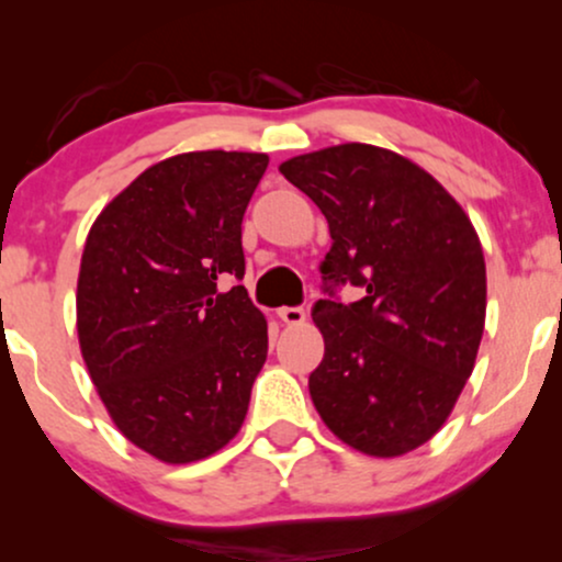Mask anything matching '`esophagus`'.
I'll return each instance as SVG.
<instances>
[{"label": "esophagus", "instance_id": "1", "mask_svg": "<svg viewBox=\"0 0 562 562\" xmlns=\"http://www.w3.org/2000/svg\"><path fill=\"white\" fill-rule=\"evenodd\" d=\"M277 317L285 322V325H301V322L306 319V312H303L301 306H282L280 312H277Z\"/></svg>", "mask_w": 562, "mask_h": 562}]
</instances>
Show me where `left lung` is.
Wrapping results in <instances>:
<instances>
[{
  "label": "left lung",
  "mask_w": 562,
  "mask_h": 562,
  "mask_svg": "<svg viewBox=\"0 0 562 562\" xmlns=\"http://www.w3.org/2000/svg\"><path fill=\"white\" fill-rule=\"evenodd\" d=\"M330 224L312 317L325 359L308 375L319 417L372 457L417 449L447 423L473 372L486 263L473 224L441 184L375 145L327 147L280 166ZM344 284L362 286L353 304Z\"/></svg>",
  "instance_id": "8db88e82"
}]
</instances>
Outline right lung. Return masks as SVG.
<instances>
[{
	"mask_svg": "<svg viewBox=\"0 0 562 562\" xmlns=\"http://www.w3.org/2000/svg\"><path fill=\"white\" fill-rule=\"evenodd\" d=\"M267 164L224 150L160 160L83 245V362L121 434L173 465L235 438L267 362V319L240 285L243 216Z\"/></svg>",
	"mask_w": 562,
	"mask_h": 562,
	"instance_id": "add662e5",
	"label": "right lung"
}]
</instances>
